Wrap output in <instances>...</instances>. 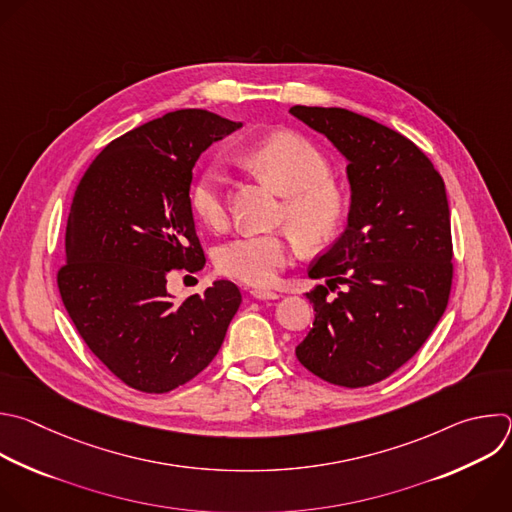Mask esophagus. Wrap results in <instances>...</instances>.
Masks as SVG:
<instances>
[{"label": "esophagus", "instance_id": "1", "mask_svg": "<svg viewBox=\"0 0 512 512\" xmlns=\"http://www.w3.org/2000/svg\"><path fill=\"white\" fill-rule=\"evenodd\" d=\"M249 293H251L255 299H277V297H279L277 291H271V289H257V287L251 289Z\"/></svg>", "mask_w": 512, "mask_h": 512}]
</instances>
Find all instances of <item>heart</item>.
Here are the masks:
<instances>
[{"label":"heart","instance_id":"b5f03b06","mask_svg":"<svg viewBox=\"0 0 512 512\" xmlns=\"http://www.w3.org/2000/svg\"><path fill=\"white\" fill-rule=\"evenodd\" d=\"M249 166L281 195L283 221L307 249L329 243L348 215V195L335 185L331 164L307 138L295 132H277L243 152ZM191 207L201 221L221 227L227 219V170L221 162L207 164L191 185ZM291 259V239L283 233L243 235L225 243L217 253L223 275L253 285H271Z\"/></svg>","mask_w":512,"mask_h":512}]
</instances>
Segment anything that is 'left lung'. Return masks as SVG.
Returning a JSON list of instances; mask_svg holds the SVG:
<instances>
[{
	"instance_id": "8db88e82",
	"label": "left lung",
	"mask_w": 512,
	"mask_h": 512,
	"mask_svg": "<svg viewBox=\"0 0 512 512\" xmlns=\"http://www.w3.org/2000/svg\"><path fill=\"white\" fill-rule=\"evenodd\" d=\"M348 160V225L307 271L313 327L295 348L317 378L376 384L404 366L440 321L452 285L446 187L400 132L346 108L291 106ZM344 284L333 298L328 293Z\"/></svg>"
}]
</instances>
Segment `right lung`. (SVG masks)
Masks as SVG:
<instances>
[{"mask_svg":"<svg viewBox=\"0 0 512 512\" xmlns=\"http://www.w3.org/2000/svg\"><path fill=\"white\" fill-rule=\"evenodd\" d=\"M241 126L207 110L168 112L112 140L74 191L60 295L92 354L134 390L164 394L193 380L241 305L223 279L183 303L166 289L173 269L205 267L193 166Z\"/></svg>","mask_w":512,"mask_h":512,"instance_id":"1","label":"right lung"}]
</instances>
